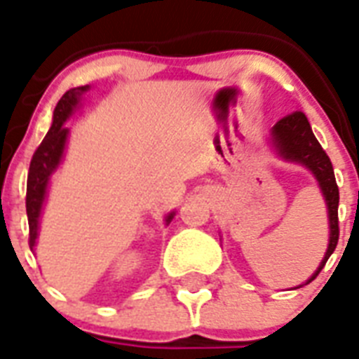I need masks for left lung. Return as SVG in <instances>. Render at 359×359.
Listing matches in <instances>:
<instances>
[{
	"instance_id": "left-lung-1",
	"label": "left lung",
	"mask_w": 359,
	"mask_h": 359,
	"mask_svg": "<svg viewBox=\"0 0 359 359\" xmlns=\"http://www.w3.org/2000/svg\"><path fill=\"white\" fill-rule=\"evenodd\" d=\"M271 140L275 145L276 153L287 162H297V164L306 165L313 173V177L319 182V188L323 191V197L326 201L328 208V221H330V240H328V249L323 258L321 265L310 276L311 280H316L317 275L325 267L326 260L336 250L337 240H339V219H337V206H339V189L334 177V168L328 158V154L317 142L316 134L311 133L310 121L306 118V114L301 110L287 114L280 121H276L275 127L271 129Z\"/></svg>"
}]
</instances>
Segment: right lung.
<instances>
[{"mask_svg":"<svg viewBox=\"0 0 359 359\" xmlns=\"http://www.w3.org/2000/svg\"><path fill=\"white\" fill-rule=\"evenodd\" d=\"M88 90V86H79V88L68 90L58 101L53 112V123L49 127L46 138L34 151L31 165H29L27 175V195H25V208H27L29 219V247L33 249L36 243L38 225H40V214H42L43 199L48 194L49 177L55 173V170L62 160L64 149H66V140H68L69 130L64 127L66 119L72 116L75 107L81 101V95ZM175 212H171L165 217V225L171 223Z\"/></svg>","mask_w":359,"mask_h":359,"instance_id":"right-lung-1","label":"right lung"}]
</instances>
